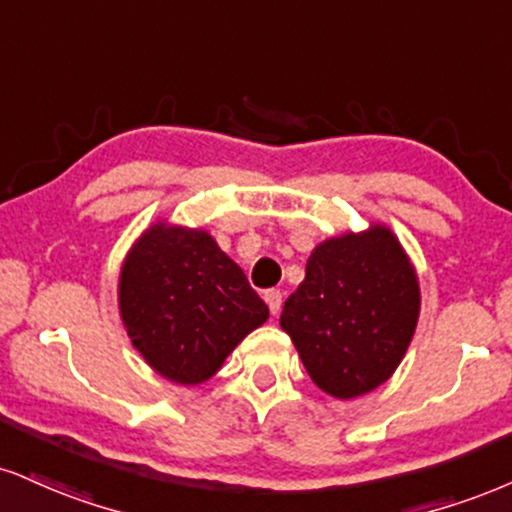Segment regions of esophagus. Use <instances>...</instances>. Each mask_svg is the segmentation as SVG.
<instances>
[{"instance_id": "esophagus-1", "label": "esophagus", "mask_w": 512, "mask_h": 512, "mask_svg": "<svg viewBox=\"0 0 512 512\" xmlns=\"http://www.w3.org/2000/svg\"><path fill=\"white\" fill-rule=\"evenodd\" d=\"M264 303L269 305V312H272V315H279L281 305H283V293L276 291V288H272V291L264 293Z\"/></svg>"}]
</instances>
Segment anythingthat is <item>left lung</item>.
<instances>
[{
  "label": "left lung",
  "instance_id": "left-lung-1",
  "mask_svg": "<svg viewBox=\"0 0 512 512\" xmlns=\"http://www.w3.org/2000/svg\"><path fill=\"white\" fill-rule=\"evenodd\" d=\"M420 317V283L391 229L329 238L312 250L305 281L281 312L312 381L348 400L396 372Z\"/></svg>",
  "mask_w": 512,
  "mask_h": 512
}]
</instances>
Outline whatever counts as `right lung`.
Segmentation results:
<instances>
[{
    "label": "right lung",
    "mask_w": 512,
    "mask_h": 512,
    "mask_svg": "<svg viewBox=\"0 0 512 512\" xmlns=\"http://www.w3.org/2000/svg\"><path fill=\"white\" fill-rule=\"evenodd\" d=\"M119 310L131 343L164 379L195 386L262 326L269 307L243 269L202 229L150 226L119 276Z\"/></svg>",
    "instance_id": "add662e5"
}]
</instances>
